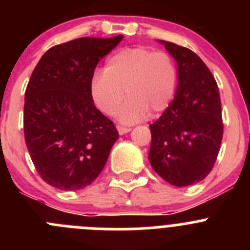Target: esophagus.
I'll return each instance as SVG.
<instances>
[{
  "mask_svg": "<svg viewBox=\"0 0 250 250\" xmlns=\"http://www.w3.org/2000/svg\"><path fill=\"white\" fill-rule=\"evenodd\" d=\"M117 130H118V133H120L121 135H123V134H127L128 132H130V130H132V128H130V127H123V125H117Z\"/></svg>",
  "mask_w": 250,
  "mask_h": 250,
  "instance_id": "obj_1",
  "label": "esophagus"
}]
</instances>
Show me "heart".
<instances>
[{
	"mask_svg": "<svg viewBox=\"0 0 250 250\" xmlns=\"http://www.w3.org/2000/svg\"><path fill=\"white\" fill-rule=\"evenodd\" d=\"M176 84L178 71L168 53L129 47L111 55L104 71L93 75L89 90L95 106L107 116L117 113L127 94L129 99L120 118L132 123L148 112L153 116L163 112L172 103Z\"/></svg>",
	"mask_w": 250,
	"mask_h": 250,
	"instance_id": "obj_1",
	"label": "heart"
}]
</instances>
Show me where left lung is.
Returning a JSON list of instances; mask_svg holds the SVG:
<instances>
[{
    "instance_id": "left-lung-1",
    "label": "left lung",
    "mask_w": 250,
    "mask_h": 250,
    "mask_svg": "<svg viewBox=\"0 0 250 250\" xmlns=\"http://www.w3.org/2000/svg\"><path fill=\"white\" fill-rule=\"evenodd\" d=\"M178 62V89L152 125L148 160L155 172L178 188L203 180L215 165L224 123L216 81L188 48L160 41Z\"/></svg>"
}]
</instances>
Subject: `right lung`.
I'll use <instances>...</instances> for the list:
<instances>
[{
	"instance_id": "add662e5",
	"label": "right lung",
	"mask_w": 250,
	"mask_h": 250,
	"mask_svg": "<svg viewBox=\"0 0 250 250\" xmlns=\"http://www.w3.org/2000/svg\"><path fill=\"white\" fill-rule=\"evenodd\" d=\"M123 39L81 37L49 48L35 67L24 104V135L37 173L59 190L84 188L98 178L118 139L95 107L90 80L102 58Z\"/></svg>"
}]
</instances>
